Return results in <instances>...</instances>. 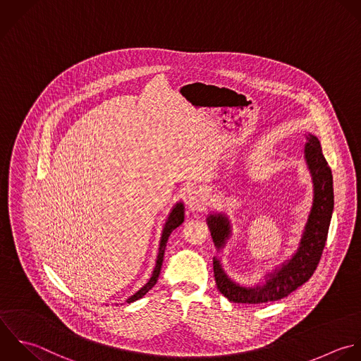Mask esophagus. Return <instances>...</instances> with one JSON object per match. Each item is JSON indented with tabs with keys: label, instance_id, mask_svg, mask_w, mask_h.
Returning a JSON list of instances; mask_svg holds the SVG:
<instances>
[{
	"label": "esophagus",
	"instance_id": "esophagus-1",
	"mask_svg": "<svg viewBox=\"0 0 361 361\" xmlns=\"http://www.w3.org/2000/svg\"><path fill=\"white\" fill-rule=\"evenodd\" d=\"M207 202V197L205 194L198 190V188H190L185 194V204L192 209V211H198L202 209L204 205Z\"/></svg>",
	"mask_w": 361,
	"mask_h": 361
}]
</instances>
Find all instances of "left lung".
Instances as JSON below:
<instances>
[{
  "mask_svg": "<svg viewBox=\"0 0 361 361\" xmlns=\"http://www.w3.org/2000/svg\"><path fill=\"white\" fill-rule=\"evenodd\" d=\"M305 137L304 157L312 177L314 200L298 249L290 260L276 267L273 273L266 274L264 284L256 287H243L231 280L222 269L219 259L214 257L216 287L231 302L263 304L286 298L305 284L318 267L334 212V177L318 137L312 133H307ZM207 222L216 249H224L232 235L228 216L224 214H211Z\"/></svg>",
  "mask_w": 361,
  "mask_h": 361,
  "instance_id": "1",
  "label": "left lung"
}]
</instances>
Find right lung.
Segmentation results:
<instances>
[{
    "label": "right lung",
    "instance_id": "add662e5",
    "mask_svg": "<svg viewBox=\"0 0 361 361\" xmlns=\"http://www.w3.org/2000/svg\"><path fill=\"white\" fill-rule=\"evenodd\" d=\"M184 222V205L183 202H178L173 207L171 212L169 214V218L164 224V228H163V232H161V238H160V245H159V253H157V260H156V266H154V270H153V274L150 277V280L136 293L133 294L130 298L126 300L128 304L133 302V301H137L140 300L143 295H146V293L149 290H152L154 287V284L157 283V279L160 276V270H161V263H163V257H164V250H166V245H167V240H169V236L171 235V232L178 228L181 224Z\"/></svg>",
    "mask_w": 361,
    "mask_h": 361
}]
</instances>
